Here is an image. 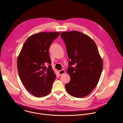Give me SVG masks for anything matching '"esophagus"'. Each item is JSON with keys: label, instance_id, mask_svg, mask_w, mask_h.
Instances as JSON below:
<instances>
[{"label": "esophagus", "instance_id": "esophagus-1", "mask_svg": "<svg viewBox=\"0 0 123 123\" xmlns=\"http://www.w3.org/2000/svg\"><path fill=\"white\" fill-rule=\"evenodd\" d=\"M65 71H64V69L60 70V71H59V72H58L59 75V76H61V75H63L64 74H65Z\"/></svg>", "mask_w": 123, "mask_h": 123}]
</instances>
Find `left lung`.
Wrapping results in <instances>:
<instances>
[{
    "label": "left lung",
    "mask_w": 123,
    "mask_h": 123,
    "mask_svg": "<svg viewBox=\"0 0 123 123\" xmlns=\"http://www.w3.org/2000/svg\"><path fill=\"white\" fill-rule=\"evenodd\" d=\"M69 59L67 73L71 77L65 84L68 93L76 98L89 95L97 86L102 70L103 61L94 41L77 31L62 32Z\"/></svg>",
    "instance_id": "1"
}]
</instances>
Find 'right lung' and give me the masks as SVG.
I'll return each mask as SVG.
<instances>
[{
  "mask_svg": "<svg viewBox=\"0 0 123 123\" xmlns=\"http://www.w3.org/2000/svg\"><path fill=\"white\" fill-rule=\"evenodd\" d=\"M60 33L42 32L32 35L24 43L17 58L20 80L28 92L36 97L47 95L56 78L49 50Z\"/></svg>",
  "mask_w": 123,
  "mask_h": 123,
  "instance_id": "right-lung-1",
  "label": "right lung"
}]
</instances>
